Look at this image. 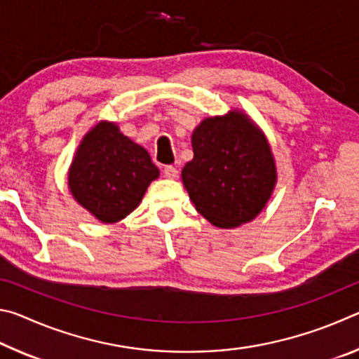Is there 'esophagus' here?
Instances as JSON below:
<instances>
[{"mask_svg": "<svg viewBox=\"0 0 359 359\" xmlns=\"http://www.w3.org/2000/svg\"><path fill=\"white\" fill-rule=\"evenodd\" d=\"M165 175L168 179H177L179 177V171L175 166H166L165 168Z\"/></svg>", "mask_w": 359, "mask_h": 359, "instance_id": "obj_1", "label": "esophagus"}]
</instances>
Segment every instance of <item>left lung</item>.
I'll return each instance as SVG.
<instances>
[{
    "mask_svg": "<svg viewBox=\"0 0 359 359\" xmlns=\"http://www.w3.org/2000/svg\"><path fill=\"white\" fill-rule=\"evenodd\" d=\"M193 160L182 182L199 214L217 228L252 222L277 184V166L263 130L244 111L204 118L191 135Z\"/></svg>",
    "mask_w": 359,
    "mask_h": 359,
    "instance_id": "1",
    "label": "left lung"
}]
</instances>
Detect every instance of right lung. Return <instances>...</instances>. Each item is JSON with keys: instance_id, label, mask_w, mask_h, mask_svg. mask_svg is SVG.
<instances>
[{"instance_id": "1", "label": "right lung", "mask_w": 359, "mask_h": 359, "mask_svg": "<svg viewBox=\"0 0 359 359\" xmlns=\"http://www.w3.org/2000/svg\"><path fill=\"white\" fill-rule=\"evenodd\" d=\"M160 177L149 151L101 120L82 137L68 171V188L101 223H117L141 204L149 185Z\"/></svg>"}]
</instances>
